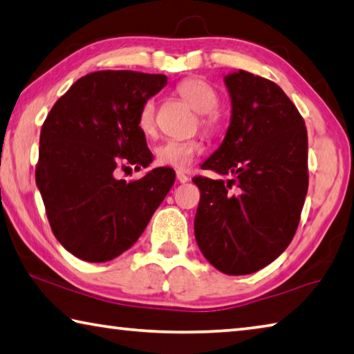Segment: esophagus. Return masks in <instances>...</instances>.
Wrapping results in <instances>:
<instances>
[{
	"mask_svg": "<svg viewBox=\"0 0 354 354\" xmlns=\"http://www.w3.org/2000/svg\"><path fill=\"white\" fill-rule=\"evenodd\" d=\"M176 179H178V181L179 183H187L189 181V176L187 175H185V173H183V171H178L176 173Z\"/></svg>",
	"mask_w": 354,
	"mask_h": 354,
	"instance_id": "1",
	"label": "esophagus"
}]
</instances>
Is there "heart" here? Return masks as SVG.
Returning <instances> with one entry per match:
<instances>
[{
  "label": "heart",
  "mask_w": 354,
  "mask_h": 354,
  "mask_svg": "<svg viewBox=\"0 0 354 354\" xmlns=\"http://www.w3.org/2000/svg\"><path fill=\"white\" fill-rule=\"evenodd\" d=\"M176 92L185 103L198 113L203 129H215V111L218 107V95L211 84L200 77H189L178 84ZM137 127L145 136L156 133V101L149 98L143 101L137 113ZM201 151L198 140H167L156 148V159L159 164L173 167L176 170H187L194 162L195 156Z\"/></svg>",
  "instance_id": "obj_1"
}]
</instances>
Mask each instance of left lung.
<instances>
[{
    "instance_id": "8db88e82",
    "label": "left lung",
    "mask_w": 354,
    "mask_h": 354,
    "mask_svg": "<svg viewBox=\"0 0 354 354\" xmlns=\"http://www.w3.org/2000/svg\"><path fill=\"white\" fill-rule=\"evenodd\" d=\"M231 120L220 147L201 164L220 176L200 189L195 239L226 274H250L289 247L308 194V131L283 88L245 70L225 76Z\"/></svg>"
}]
</instances>
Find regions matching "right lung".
<instances>
[{"label": "right lung", "instance_id": "1", "mask_svg": "<svg viewBox=\"0 0 354 354\" xmlns=\"http://www.w3.org/2000/svg\"><path fill=\"white\" fill-rule=\"evenodd\" d=\"M165 86V75L95 71L48 113L35 184L56 239L82 261L107 262L133 247L175 183L169 167L133 183L115 178L120 165L153 162L137 113Z\"/></svg>", "mask_w": 354, "mask_h": 354}]
</instances>
